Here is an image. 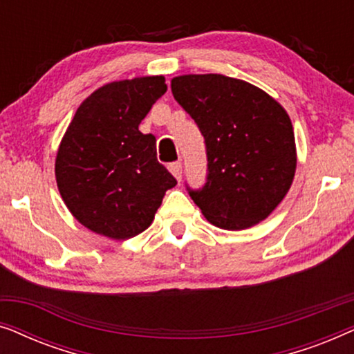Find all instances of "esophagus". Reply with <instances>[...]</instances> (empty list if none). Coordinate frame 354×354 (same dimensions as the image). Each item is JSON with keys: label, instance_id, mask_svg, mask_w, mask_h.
<instances>
[{"label": "esophagus", "instance_id": "1", "mask_svg": "<svg viewBox=\"0 0 354 354\" xmlns=\"http://www.w3.org/2000/svg\"><path fill=\"white\" fill-rule=\"evenodd\" d=\"M169 171L172 172V176L176 177L177 180H180V178H182V162L180 161L171 162V164H169Z\"/></svg>", "mask_w": 354, "mask_h": 354}]
</instances>
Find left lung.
<instances>
[{"mask_svg":"<svg viewBox=\"0 0 354 354\" xmlns=\"http://www.w3.org/2000/svg\"><path fill=\"white\" fill-rule=\"evenodd\" d=\"M172 95L206 147V182L188 195L211 224L241 230L264 221L297 169L292 120L258 86L221 74L172 79Z\"/></svg>","mask_w":354,"mask_h":354,"instance_id":"left-lung-1","label":"left lung"}]
</instances>
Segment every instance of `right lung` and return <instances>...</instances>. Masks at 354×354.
I'll use <instances>...</instances> for the list:
<instances>
[{
  "label": "right lung",
  "mask_w": 354,
  "mask_h": 354,
  "mask_svg": "<svg viewBox=\"0 0 354 354\" xmlns=\"http://www.w3.org/2000/svg\"><path fill=\"white\" fill-rule=\"evenodd\" d=\"M164 77L113 82L90 95L56 156L66 206L86 229L114 240L142 234L177 180L156 158V137L138 125L166 93Z\"/></svg>",
  "instance_id": "right-lung-1"
}]
</instances>
